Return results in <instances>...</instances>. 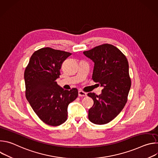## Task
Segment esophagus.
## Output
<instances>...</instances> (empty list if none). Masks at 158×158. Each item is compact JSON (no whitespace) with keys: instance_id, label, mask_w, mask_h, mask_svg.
Wrapping results in <instances>:
<instances>
[{"instance_id":"1","label":"esophagus","mask_w":158,"mask_h":158,"mask_svg":"<svg viewBox=\"0 0 158 158\" xmlns=\"http://www.w3.org/2000/svg\"><path fill=\"white\" fill-rule=\"evenodd\" d=\"M78 95L80 97H85V96H87V94L82 91H79V93H78Z\"/></svg>"}]
</instances>
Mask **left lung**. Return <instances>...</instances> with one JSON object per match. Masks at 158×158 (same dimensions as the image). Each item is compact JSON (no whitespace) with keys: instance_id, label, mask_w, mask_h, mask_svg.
Here are the masks:
<instances>
[{"instance_id":"left-lung-1","label":"left lung","mask_w":158,"mask_h":158,"mask_svg":"<svg viewBox=\"0 0 158 158\" xmlns=\"http://www.w3.org/2000/svg\"><path fill=\"white\" fill-rule=\"evenodd\" d=\"M83 53L94 63L92 79L103 87L99 96L87 94L94 101L89 119L96 124H107L120 113L127 102L131 85L128 61L119 49L108 44Z\"/></svg>"}]
</instances>
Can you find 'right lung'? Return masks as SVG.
<instances>
[{
    "label": "right lung",
    "instance_id": "right-lung-1",
    "mask_svg": "<svg viewBox=\"0 0 158 158\" xmlns=\"http://www.w3.org/2000/svg\"><path fill=\"white\" fill-rule=\"evenodd\" d=\"M71 53L42 48L34 52L24 72L26 96L35 114L49 126L67 119V107L78 96L76 88L64 90L57 84L64 60Z\"/></svg>",
    "mask_w": 158,
    "mask_h": 158
}]
</instances>
